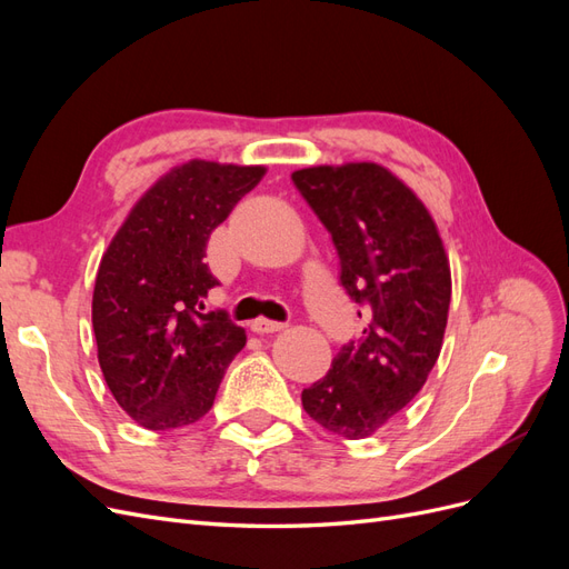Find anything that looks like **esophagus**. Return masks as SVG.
<instances>
[{"label": "esophagus", "mask_w": 569, "mask_h": 569, "mask_svg": "<svg viewBox=\"0 0 569 569\" xmlns=\"http://www.w3.org/2000/svg\"><path fill=\"white\" fill-rule=\"evenodd\" d=\"M282 327H284L282 322H274V320H268V318H256V320H251V332H256V335L280 332Z\"/></svg>", "instance_id": "obj_1"}]
</instances>
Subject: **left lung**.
I'll use <instances>...</instances> for the list:
<instances>
[{
	"label": "left lung",
	"instance_id": "obj_1",
	"mask_svg": "<svg viewBox=\"0 0 569 569\" xmlns=\"http://www.w3.org/2000/svg\"><path fill=\"white\" fill-rule=\"evenodd\" d=\"M297 189L339 256V282L368 327L343 343L303 410L327 432L366 439L406 408L432 372L451 303V270L432 216L377 163L297 170ZM360 316V311H358Z\"/></svg>",
	"mask_w": 569,
	"mask_h": 569
}]
</instances>
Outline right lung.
Here are the masks:
<instances>
[{
    "instance_id": "1",
    "label": "right lung",
    "mask_w": 569,
    "mask_h": 569,
    "mask_svg": "<svg viewBox=\"0 0 569 569\" xmlns=\"http://www.w3.org/2000/svg\"><path fill=\"white\" fill-rule=\"evenodd\" d=\"M261 166L189 161L153 184L109 244L94 282L99 366L118 406L153 432L192 425L247 335L228 311L203 313L218 280L211 232L263 178Z\"/></svg>"
}]
</instances>
